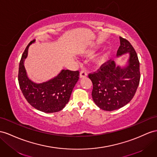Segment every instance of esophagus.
<instances>
[{
	"label": "esophagus",
	"mask_w": 157,
	"mask_h": 157,
	"mask_svg": "<svg viewBox=\"0 0 157 157\" xmlns=\"http://www.w3.org/2000/svg\"><path fill=\"white\" fill-rule=\"evenodd\" d=\"M87 75V74L85 70H82L81 71H80V73H79V78H86Z\"/></svg>",
	"instance_id": "1"
}]
</instances>
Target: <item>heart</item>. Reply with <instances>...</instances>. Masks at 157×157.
Returning <instances> with one entry per match:
<instances>
[{"instance_id":"heart-1","label":"heart","mask_w":157,"mask_h":157,"mask_svg":"<svg viewBox=\"0 0 157 157\" xmlns=\"http://www.w3.org/2000/svg\"><path fill=\"white\" fill-rule=\"evenodd\" d=\"M95 52H96V50H94V49L89 50L86 52V55H87V56L93 55ZM106 59H107V54H105V53H102V54H99L97 56V57L95 58V62L96 64H98V65L101 66V65H102V64H103L105 62Z\"/></svg>"}]
</instances>
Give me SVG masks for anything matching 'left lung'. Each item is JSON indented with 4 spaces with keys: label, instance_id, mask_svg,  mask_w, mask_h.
<instances>
[{
    "label": "left lung",
    "instance_id": "1",
    "mask_svg": "<svg viewBox=\"0 0 157 157\" xmlns=\"http://www.w3.org/2000/svg\"><path fill=\"white\" fill-rule=\"evenodd\" d=\"M117 57L128 54L124 66L108 61L96 73L89 74L93 83L92 98L96 105L105 111L123 107L134 97L140 81L139 62L133 47L126 39L119 37Z\"/></svg>",
    "mask_w": 157,
    "mask_h": 157
}]
</instances>
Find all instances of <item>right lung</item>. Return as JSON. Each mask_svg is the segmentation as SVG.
Segmentation results:
<instances>
[{"label":"right lung","instance_id":"obj_1","mask_svg":"<svg viewBox=\"0 0 157 157\" xmlns=\"http://www.w3.org/2000/svg\"><path fill=\"white\" fill-rule=\"evenodd\" d=\"M26 47L19 64L18 83L25 98L30 105L44 113H55L63 109L69 101L72 90L79 79L78 71L62 70L59 73L46 82L36 83L27 75L25 61L29 46Z\"/></svg>","mask_w":157,"mask_h":157}]
</instances>
